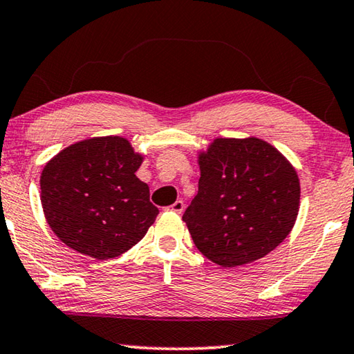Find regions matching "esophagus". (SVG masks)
<instances>
[{
    "label": "esophagus",
    "instance_id": "34e87169",
    "mask_svg": "<svg viewBox=\"0 0 354 354\" xmlns=\"http://www.w3.org/2000/svg\"><path fill=\"white\" fill-rule=\"evenodd\" d=\"M170 207H171V211H173V212L181 214V212L184 211V203H183L181 200H178L176 203H173V205H171Z\"/></svg>",
    "mask_w": 354,
    "mask_h": 354
}]
</instances>
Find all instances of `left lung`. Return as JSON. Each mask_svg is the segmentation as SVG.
Instances as JSON below:
<instances>
[{"label":"left lung","mask_w":354,"mask_h":354,"mask_svg":"<svg viewBox=\"0 0 354 354\" xmlns=\"http://www.w3.org/2000/svg\"><path fill=\"white\" fill-rule=\"evenodd\" d=\"M198 194L183 221L220 267L266 257L289 236L299 211L295 167L259 137L214 139L198 151Z\"/></svg>","instance_id":"8db88e82"}]
</instances>
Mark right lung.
Masks as SVG:
<instances>
[{
  "label": "right lung",
  "mask_w": 354,
  "mask_h": 354,
  "mask_svg": "<svg viewBox=\"0 0 354 354\" xmlns=\"http://www.w3.org/2000/svg\"><path fill=\"white\" fill-rule=\"evenodd\" d=\"M143 158L124 137L104 136L76 142L48 160L40 201L53 232L100 261L140 242L159 214L148 184L136 176Z\"/></svg>",
  "instance_id": "right-lung-1"
}]
</instances>
